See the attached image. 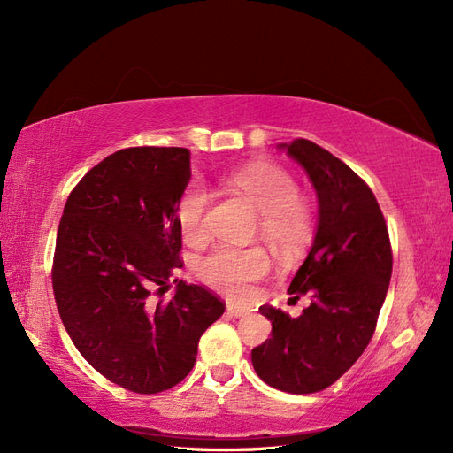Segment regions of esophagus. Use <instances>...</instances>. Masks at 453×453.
Segmentation results:
<instances>
[{"instance_id": "34e87169", "label": "esophagus", "mask_w": 453, "mask_h": 453, "mask_svg": "<svg viewBox=\"0 0 453 453\" xmlns=\"http://www.w3.org/2000/svg\"><path fill=\"white\" fill-rule=\"evenodd\" d=\"M226 311L232 315V318H243V315H248L250 311L242 308V306H236V304H228L226 306Z\"/></svg>"}]
</instances>
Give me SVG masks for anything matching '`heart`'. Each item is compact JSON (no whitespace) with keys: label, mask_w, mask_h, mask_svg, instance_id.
<instances>
[{"label":"heart","mask_w":453,"mask_h":453,"mask_svg":"<svg viewBox=\"0 0 453 453\" xmlns=\"http://www.w3.org/2000/svg\"><path fill=\"white\" fill-rule=\"evenodd\" d=\"M230 183L263 213L260 232L281 253H295L310 228V211L289 172L273 164H253L232 175ZM211 195L200 183L190 185L177 203V223L187 242L205 238V211ZM270 270L268 255L258 250H240L223 245L200 260L198 276L203 283L228 296H243L250 285L265 278Z\"/></svg>","instance_id":"obj_1"}]
</instances>
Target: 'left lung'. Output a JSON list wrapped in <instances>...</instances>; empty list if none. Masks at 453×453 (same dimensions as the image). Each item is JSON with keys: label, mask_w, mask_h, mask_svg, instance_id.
Here are the masks:
<instances>
[{"label": "left lung", "mask_w": 453, "mask_h": 453, "mask_svg": "<svg viewBox=\"0 0 453 453\" xmlns=\"http://www.w3.org/2000/svg\"><path fill=\"white\" fill-rule=\"evenodd\" d=\"M318 195V228L289 295L310 298L298 318L263 306L272 336L251 351L258 378L280 391L315 393L361 357L391 280V243L380 205L361 177L308 140L280 143Z\"/></svg>", "instance_id": "8db88e82"}]
</instances>
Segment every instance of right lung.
<instances>
[{"mask_svg":"<svg viewBox=\"0 0 453 453\" xmlns=\"http://www.w3.org/2000/svg\"><path fill=\"white\" fill-rule=\"evenodd\" d=\"M190 181L183 147H130L79 181L60 219L52 289L79 353L134 393L177 386L195 366L198 342L225 304L200 285L173 280L183 268L177 203Z\"/></svg>","mask_w":453,"mask_h":453,"instance_id":"right-lung-1","label":"right lung"}]
</instances>
